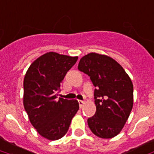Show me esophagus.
<instances>
[{
  "instance_id": "esophagus-1",
  "label": "esophagus",
  "mask_w": 154,
  "mask_h": 154,
  "mask_svg": "<svg viewBox=\"0 0 154 154\" xmlns=\"http://www.w3.org/2000/svg\"><path fill=\"white\" fill-rule=\"evenodd\" d=\"M78 103H79V107L82 108L83 104H84V101H82V100H78Z\"/></svg>"
}]
</instances>
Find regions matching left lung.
Returning <instances> with one entry per match:
<instances>
[{
	"instance_id": "left-lung-1",
	"label": "left lung",
	"mask_w": 154,
	"mask_h": 154,
	"mask_svg": "<svg viewBox=\"0 0 154 154\" xmlns=\"http://www.w3.org/2000/svg\"><path fill=\"white\" fill-rule=\"evenodd\" d=\"M78 70L90 77L95 86L96 112L87 119L93 134L110 139L119 134L133 106V84L123 68L112 58L96 53L85 55Z\"/></svg>"
}]
</instances>
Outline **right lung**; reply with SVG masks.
I'll return each instance as SVG.
<instances>
[{"label":"right lung","instance_id":"1","mask_svg":"<svg viewBox=\"0 0 154 154\" xmlns=\"http://www.w3.org/2000/svg\"><path fill=\"white\" fill-rule=\"evenodd\" d=\"M77 57L49 52L30 65L23 81V106L32 125L45 139L55 140L68 132L79 109L76 100L58 99L61 82Z\"/></svg>","mask_w":154,"mask_h":154}]
</instances>
